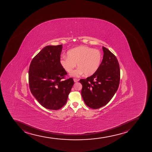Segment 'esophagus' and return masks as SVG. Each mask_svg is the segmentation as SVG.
Instances as JSON below:
<instances>
[{
    "mask_svg": "<svg viewBox=\"0 0 152 152\" xmlns=\"http://www.w3.org/2000/svg\"><path fill=\"white\" fill-rule=\"evenodd\" d=\"M74 82L75 83H77V82H78V80H77V79H75V78H74Z\"/></svg>",
    "mask_w": 152,
    "mask_h": 152,
    "instance_id": "34e87169",
    "label": "esophagus"
}]
</instances>
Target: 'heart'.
<instances>
[{"label":"heart","mask_w":152,"mask_h":152,"mask_svg":"<svg viewBox=\"0 0 152 152\" xmlns=\"http://www.w3.org/2000/svg\"><path fill=\"white\" fill-rule=\"evenodd\" d=\"M67 56H62L60 64L69 74L74 71L76 64L78 69L74 72L72 76L78 77L85 74L90 77L95 74L101 66L102 54L100 50L88 46H78L67 51Z\"/></svg>","instance_id":"heart-1"}]
</instances>
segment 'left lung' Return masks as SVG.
Masks as SVG:
<instances>
[{
	"instance_id": "left-lung-1",
	"label": "left lung",
	"mask_w": 152,
	"mask_h": 152,
	"mask_svg": "<svg viewBox=\"0 0 152 152\" xmlns=\"http://www.w3.org/2000/svg\"><path fill=\"white\" fill-rule=\"evenodd\" d=\"M103 59L98 71L86 79H81V94L85 104L91 109H98L106 105L118 89L120 69L115 56L102 47Z\"/></svg>"
}]
</instances>
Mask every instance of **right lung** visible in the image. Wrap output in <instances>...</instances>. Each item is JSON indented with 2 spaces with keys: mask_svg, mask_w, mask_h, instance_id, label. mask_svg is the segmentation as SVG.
<instances>
[{
  "mask_svg": "<svg viewBox=\"0 0 152 152\" xmlns=\"http://www.w3.org/2000/svg\"><path fill=\"white\" fill-rule=\"evenodd\" d=\"M62 45L42 48L31 61L28 72L31 93L42 107L58 110L65 105L74 81L63 80L67 72L60 64Z\"/></svg>",
  "mask_w": 152,
  "mask_h": 152,
  "instance_id": "right-lung-1",
  "label": "right lung"
}]
</instances>
